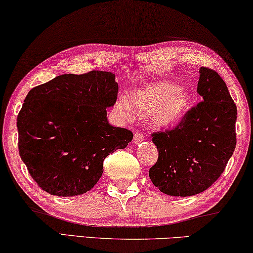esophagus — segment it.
I'll use <instances>...</instances> for the list:
<instances>
[{"label":"esophagus","instance_id":"1","mask_svg":"<svg viewBox=\"0 0 253 253\" xmlns=\"http://www.w3.org/2000/svg\"><path fill=\"white\" fill-rule=\"evenodd\" d=\"M144 139V136L142 133H139V131H136L135 135H134V143L135 144H138L141 143Z\"/></svg>","mask_w":253,"mask_h":253}]
</instances>
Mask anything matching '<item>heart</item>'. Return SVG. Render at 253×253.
Listing matches in <instances>:
<instances>
[{"instance_id": "heart-1", "label": "heart", "mask_w": 253, "mask_h": 253, "mask_svg": "<svg viewBox=\"0 0 253 253\" xmlns=\"http://www.w3.org/2000/svg\"><path fill=\"white\" fill-rule=\"evenodd\" d=\"M131 105L139 115H150L156 127H170L181 119L190 106V93L170 81H156L136 89L131 94ZM116 114L122 118L131 116L130 103L120 97L115 105Z\"/></svg>"}]
</instances>
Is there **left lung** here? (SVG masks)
<instances>
[{"instance_id":"obj_1","label":"left lung","mask_w":253,"mask_h":253,"mask_svg":"<svg viewBox=\"0 0 253 253\" xmlns=\"http://www.w3.org/2000/svg\"><path fill=\"white\" fill-rule=\"evenodd\" d=\"M197 92L203 101L186 112L173 129L155 131L159 158L148 171L160 191L197 195L217 180L236 145V106L217 72L200 67Z\"/></svg>"}]
</instances>
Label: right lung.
Masks as SVG:
<instances>
[{
  "mask_svg": "<svg viewBox=\"0 0 253 253\" xmlns=\"http://www.w3.org/2000/svg\"><path fill=\"white\" fill-rule=\"evenodd\" d=\"M115 78L103 71L63 74L27 94L17 120L19 153L48 194H85L101 178L103 160L133 139L108 122L118 94Z\"/></svg>",
  "mask_w": 253,
  "mask_h": 253,
  "instance_id": "1",
  "label": "right lung"
}]
</instances>
